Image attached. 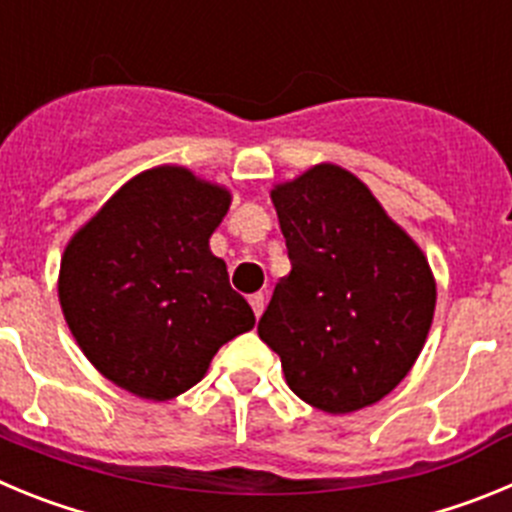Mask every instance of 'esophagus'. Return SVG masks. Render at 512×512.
<instances>
[{"instance_id":"1","label":"esophagus","mask_w":512,"mask_h":512,"mask_svg":"<svg viewBox=\"0 0 512 512\" xmlns=\"http://www.w3.org/2000/svg\"><path fill=\"white\" fill-rule=\"evenodd\" d=\"M248 302H251L253 312H256V318H261V315H264V307H266V297L261 295V292H256V295L248 297Z\"/></svg>"}]
</instances>
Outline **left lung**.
Returning a JSON list of instances; mask_svg holds the SVG:
<instances>
[{
	"label": "left lung",
	"instance_id": "1",
	"mask_svg": "<svg viewBox=\"0 0 512 512\" xmlns=\"http://www.w3.org/2000/svg\"><path fill=\"white\" fill-rule=\"evenodd\" d=\"M292 271L259 336L289 390L323 413L369 408L408 377L436 310V277L408 230L359 176L315 164L274 184Z\"/></svg>",
	"mask_w": 512,
	"mask_h": 512
}]
</instances>
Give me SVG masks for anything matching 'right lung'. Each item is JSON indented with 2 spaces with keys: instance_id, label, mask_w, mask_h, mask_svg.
<instances>
[{
  "instance_id": "add662e5",
  "label": "right lung",
  "mask_w": 512,
  "mask_h": 512,
  "mask_svg": "<svg viewBox=\"0 0 512 512\" xmlns=\"http://www.w3.org/2000/svg\"><path fill=\"white\" fill-rule=\"evenodd\" d=\"M228 187L164 164L122 184L66 243L58 302L92 366L135 397L166 402L256 325L210 251Z\"/></svg>"
}]
</instances>
